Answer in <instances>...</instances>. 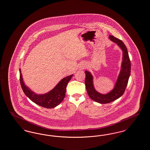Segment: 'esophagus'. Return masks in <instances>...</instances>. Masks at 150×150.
Wrapping results in <instances>:
<instances>
[{"instance_id": "34e87169", "label": "esophagus", "mask_w": 150, "mask_h": 150, "mask_svg": "<svg viewBox=\"0 0 150 150\" xmlns=\"http://www.w3.org/2000/svg\"><path fill=\"white\" fill-rule=\"evenodd\" d=\"M83 67H85V66H83Z\"/></svg>"}]
</instances>
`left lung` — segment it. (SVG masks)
I'll return each mask as SVG.
<instances>
[{
    "label": "left lung",
    "instance_id": "obj_1",
    "mask_svg": "<svg viewBox=\"0 0 150 150\" xmlns=\"http://www.w3.org/2000/svg\"><path fill=\"white\" fill-rule=\"evenodd\" d=\"M109 38L115 43L123 51L121 69L113 89L107 94L100 93L94 88L93 76L91 73L87 70L85 71L86 75L85 84L87 93L93 100L100 104L113 102L122 96L125 93L131 74V61L125 43L114 36H109Z\"/></svg>",
    "mask_w": 150,
    "mask_h": 150
}]
</instances>
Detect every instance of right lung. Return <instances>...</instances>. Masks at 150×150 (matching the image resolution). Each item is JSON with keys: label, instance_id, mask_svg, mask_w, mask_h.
<instances>
[{"label": "right lung", "instance_id": "1", "mask_svg": "<svg viewBox=\"0 0 150 150\" xmlns=\"http://www.w3.org/2000/svg\"><path fill=\"white\" fill-rule=\"evenodd\" d=\"M19 73L21 87L25 96L37 105L49 109L56 107L64 100L65 96L67 84L73 76V75H71L63 78L52 90L47 93L43 94H38L25 84L21 69H19Z\"/></svg>", "mask_w": 150, "mask_h": 150}]
</instances>
